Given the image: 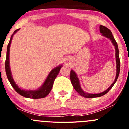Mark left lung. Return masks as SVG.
<instances>
[{"mask_svg":"<svg viewBox=\"0 0 129 129\" xmlns=\"http://www.w3.org/2000/svg\"><path fill=\"white\" fill-rule=\"evenodd\" d=\"M99 30L100 32L102 34V36H104V37H107L109 39L111 40L112 43L114 45V47L115 49V61H116V76H115V80L114 81V82L111 84L110 87L108 88L106 90L104 91V92H101L99 93H87V92H84L83 90L81 88L80 84V81H79V77H78L76 73L75 72V71H74V70H71V75H70V78H71V81L72 83L73 87H74V89L77 91V92L79 93L81 96H83L84 97H86V98H94V97H99L101 96L104 95L105 94H106L110 89H112L114 85L115 84V83L116 82L117 80L118 79V77H119V73H120V58H119V48H118V45L117 43L115 41V39H114V36H113L112 33L111 32V31L107 28V27H104L103 25H100L99 27Z\"/></svg>","mask_w":129,"mask_h":129,"instance_id":"8db88e82","label":"left lung"}]
</instances>
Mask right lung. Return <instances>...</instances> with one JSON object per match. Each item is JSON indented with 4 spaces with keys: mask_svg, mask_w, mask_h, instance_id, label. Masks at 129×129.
Instances as JSON below:
<instances>
[{
    "mask_svg": "<svg viewBox=\"0 0 129 129\" xmlns=\"http://www.w3.org/2000/svg\"><path fill=\"white\" fill-rule=\"evenodd\" d=\"M20 28L16 30L14 32L12 35L10 37V41H9L8 45H7V55H6V62H5V68H6V75H7V79H8L9 82L10 83L12 87L15 89V90L20 95L23 96L24 97H27V98H31V99H40L44 98V97H46L50 92L51 91L52 89L53 84H54V80H55V78L57 77V75L60 72L61 67H62V65L57 66L53 69L50 72H49V75L47 77L46 79L45 80L44 82L43 83L42 85L36 90H25L22 89L21 88L19 87L16 84V83L14 81V79L12 77V72L10 71V64H9V53H10V44H11L13 36L16 33L17 31H19Z\"/></svg>",
    "mask_w": 129,
    "mask_h": 129,
    "instance_id": "right-lung-1",
    "label": "right lung"
}]
</instances>
